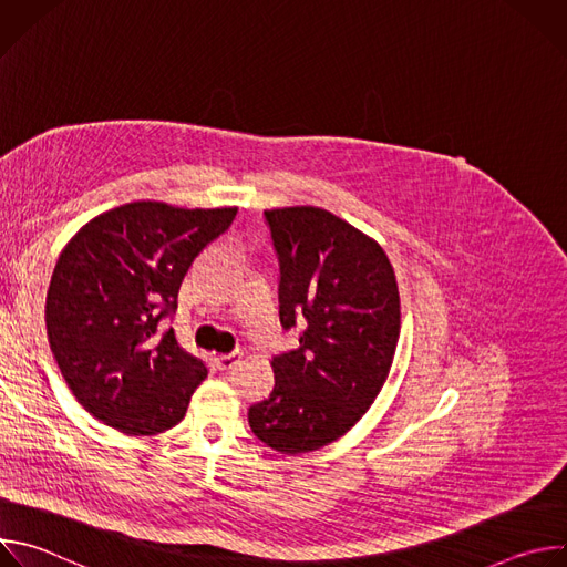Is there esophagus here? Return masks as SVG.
I'll list each match as a JSON object with an SVG mask.
<instances>
[{
	"mask_svg": "<svg viewBox=\"0 0 567 567\" xmlns=\"http://www.w3.org/2000/svg\"><path fill=\"white\" fill-rule=\"evenodd\" d=\"M239 359H241V352H230V354H219L215 359V363H217L219 370H230V368H235L239 363Z\"/></svg>",
	"mask_w": 567,
	"mask_h": 567,
	"instance_id": "obj_1",
	"label": "esophagus"
}]
</instances>
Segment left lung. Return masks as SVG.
<instances>
[{
	"label": "left lung",
	"instance_id": "1",
	"mask_svg": "<svg viewBox=\"0 0 567 567\" xmlns=\"http://www.w3.org/2000/svg\"><path fill=\"white\" fill-rule=\"evenodd\" d=\"M280 262V322L298 348L274 357L276 385L249 409L274 451L309 453L346 435L381 392L399 341V289L385 251L316 206L265 210Z\"/></svg>",
	"mask_w": 567,
	"mask_h": 567
}]
</instances>
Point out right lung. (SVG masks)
Listing matches in <instances>:
<instances>
[{"label":"right lung","mask_w":567,"mask_h":567,"mask_svg":"<svg viewBox=\"0 0 567 567\" xmlns=\"http://www.w3.org/2000/svg\"><path fill=\"white\" fill-rule=\"evenodd\" d=\"M237 208H177L132 202L80 228L62 249L47 291V334L58 368L87 413L125 435L177 426L206 379L175 330L195 258L235 219Z\"/></svg>","instance_id":"obj_1"}]
</instances>
